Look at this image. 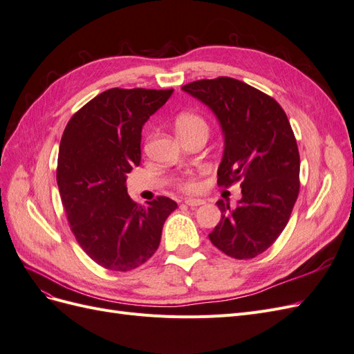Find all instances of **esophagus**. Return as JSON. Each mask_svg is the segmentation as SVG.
Listing matches in <instances>:
<instances>
[{"label": "esophagus", "mask_w": 354, "mask_h": 354, "mask_svg": "<svg viewBox=\"0 0 354 354\" xmlns=\"http://www.w3.org/2000/svg\"><path fill=\"white\" fill-rule=\"evenodd\" d=\"M185 203H186L187 207L195 208V207L203 205V203H205V201H202V199H185Z\"/></svg>", "instance_id": "obj_1"}]
</instances>
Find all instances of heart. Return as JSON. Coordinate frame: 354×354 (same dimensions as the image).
<instances>
[{
    "label": "heart",
    "instance_id": "b5f03b06",
    "mask_svg": "<svg viewBox=\"0 0 354 354\" xmlns=\"http://www.w3.org/2000/svg\"><path fill=\"white\" fill-rule=\"evenodd\" d=\"M199 130L208 131V125L202 116L186 112L176 118V131L178 136L199 131ZM199 186H201L199 181L195 177H185L178 181V187L181 190L187 192V194H195L196 190H199Z\"/></svg>",
    "mask_w": 354,
    "mask_h": 354
}]
</instances>
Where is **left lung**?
Segmentation results:
<instances>
[{
	"label": "left lung",
	"instance_id": "left-lung-1",
	"mask_svg": "<svg viewBox=\"0 0 354 354\" xmlns=\"http://www.w3.org/2000/svg\"><path fill=\"white\" fill-rule=\"evenodd\" d=\"M217 116L224 136L218 186L241 180L242 199H220L221 220L208 234L220 251L250 260L279 238L299 192V153L285 111L270 95L229 77L181 87Z\"/></svg>",
	"mask_w": 354,
	"mask_h": 354
}]
</instances>
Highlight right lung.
<instances>
[{"label":"right lung","mask_w":354,"mask_h":354,"mask_svg":"<svg viewBox=\"0 0 354 354\" xmlns=\"http://www.w3.org/2000/svg\"><path fill=\"white\" fill-rule=\"evenodd\" d=\"M171 90L111 88L75 113L63 131L57 186L71 230L104 269L128 272L158 250L177 203L158 196L138 205L127 194V174L140 164L142 128Z\"/></svg>","instance_id":"1"}]
</instances>
